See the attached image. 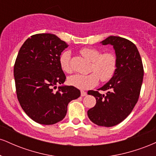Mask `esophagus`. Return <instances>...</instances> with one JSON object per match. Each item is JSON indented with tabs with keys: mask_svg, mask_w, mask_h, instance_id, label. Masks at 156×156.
Here are the masks:
<instances>
[{
	"mask_svg": "<svg viewBox=\"0 0 156 156\" xmlns=\"http://www.w3.org/2000/svg\"><path fill=\"white\" fill-rule=\"evenodd\" d=\"M87 94V93L86 92H84V91H80V95H81L82 97H84V96H86Z\"/></svg>",
	"mask_w": 156,
	"mask_h": 156,
	"instance_id": "esophagus-1",
	"label": "esophagus"
}]
</instances>
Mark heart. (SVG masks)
I'll use <instances>...</instances> for the list:
<instances>
[{
    "label": "heart",
    "instance_id": "1",
    "mask_svg": "<svg viewBox=\"0 0 156 156\" xmlns=\"http://www.w3.org/2000/svg\"><path fill=\"white\" fill-rule=\"evenodd\" d=\"M80 53L87 59L92 62L88 75L75 74L68 78L71 86L80 89H88L98 85L99 79L102 82L108 81L114 77L117 68V58L112 52L102 53L101 50L94 48H83L80 50ZM61 67L66 73H71V53L65 51L59 58Z\"/></svg>",
    "mask_w": 156,
    "mask_h": 156
}]
</instances>
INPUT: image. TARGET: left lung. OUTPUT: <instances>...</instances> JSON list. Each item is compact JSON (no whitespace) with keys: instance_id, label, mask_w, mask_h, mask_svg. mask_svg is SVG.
Wrapping results in <instances>:
<instances>
[{"instance_id":"1","label":"left lung","mask_w":156,"mask_h":156,"mask_svg":"<svg viewBox=\"0 0 156 156\" xmlns=\"http://www.w3.org/2000/svg\"><path fill=\"white\" fill-rule=\"evenodd\" d=\"M102 44H112L115 50L117 68L113 78L98 90L88 94L96 98V105L87 112L92 122L99 126L112 127L128 117L136 104L142 84L144 68L136 46L128 39L110 36Z\"/></svg>"}]
</instances>
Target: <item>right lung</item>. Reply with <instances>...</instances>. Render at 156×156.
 Instances as JSON below:
<instances>
[{
  "mask_svg": "<svg viewBox=\"0 0 156 156\" xmlns=\"http://www.w3.org/2000/svg\"><path fill=\"white\" fill-rule=\"evenodd\" d=\"M68 44L51 34H37L26 39L14 66L16 93L26 114L36 122L53 125L65 117L68 103L80 95L73 86L58 87L66 76L59 58Z\"/></svg>",
  "mask_w": 156,
  "mask_h": 156,
  "instance_id": "obj_1",
  "label": "right lung"
}]
</instances>
